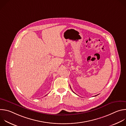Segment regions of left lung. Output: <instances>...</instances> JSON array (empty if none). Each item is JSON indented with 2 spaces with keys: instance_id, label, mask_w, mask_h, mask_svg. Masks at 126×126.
<instances>
[{
  "instance_id": "1",
  "label": "left lung",
  "mask_w": 126,
  "mask_h": 126,
  "mask_svg": "<svg viewBox=\"0 0 126 126\" xmlns=\"http://www.w3.org/2000/svg\"><path fill=\"white\" fill-rule=\"evenodd\" d=\"M70 88H71V87H70Z\"/></svg>"
}]
</instances>
